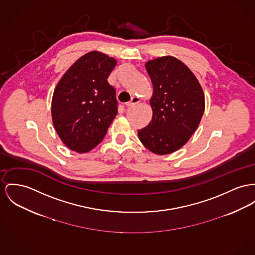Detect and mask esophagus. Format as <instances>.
Masks as SVG:
<instances>
[{
    "label": "esophagus",
    "mask_w": 255,
    "mask_h": 255,
    "mask_svg": "<svg viewBox=\"0 0 255 255\" xmlns=\"http://www.w3.org/2000/svg\"><path fill=\"white\" fill-rule=\"evenodd\" d=\"M139 102H140V99H139V98H137V97H133V98L131 99V101H130V102H127V103H126V106H127V107H130V106L135 105V104L139 103Z\"/></svg>",
    "instance_id": "1"
}]
</instances>
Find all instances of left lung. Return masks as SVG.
<instances>
[{
  "label": "left lung",
  "mask_w": 255,
  "mask_h": 255,
  "mask_svg": "<svg viewBox=\"0 0 255 255\" xmlns=\"http://www.w3.org/2000/svg\"><path fill=\"white\" fill-rule=\"evenodd\" d=\"M153 84V117L138 130L141 143L159 155L181 149L198 128L205 110L203 89L182 61L163 56L145 63Z\"/></svg>",
  "instance_id": "obj_1"
}]
</instances>
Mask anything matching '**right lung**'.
Segmentation results:
<instances>
[{
  "mask_svg": "<svg viewBox=\"0 0 255 255\" xmlns=\"http://www.w3.org/2000/svg\"><path fill=\"white\" fill-rule=\"evenodd\" d=\"M116 65V59L102 52H88L59 80L52 97V122L68 149L92 151L116 117V92L107 81Z\"/></svg>",
  "mask_w": 255,
  "mask_h": 255,
  "instance_id": "add662e5",
  "label": "right lung"
}]
</instances>
